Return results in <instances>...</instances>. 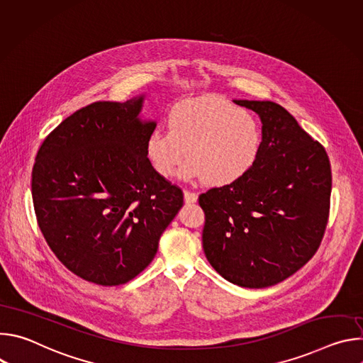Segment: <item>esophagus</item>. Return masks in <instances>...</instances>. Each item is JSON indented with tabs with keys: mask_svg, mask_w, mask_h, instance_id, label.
<instances>
[{
	"mask_svg": "<svg viewBox=\"0 0 363 363\" xmlns=\"http://www.w3.org/2000/svg\"><path fill=\"white\" fill-rule=\"evenodd\" d=\"M184 199L186 203H191V202H196L198 199V195L192 191H188V189H184Z\"/></svg>",
	"mask_w": 363,
	"mask_h": 363,
	"instance_id": "esophagus-1",
	"label": "esophagus"
}]
</instances>
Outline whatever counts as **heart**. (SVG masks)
<instances>
[{"label": "heart", "mask_w": 363, "mask_h": 363, "mask_svg": "<svg viewBox=\"0 0 363 363\" xmlns=\"http://www.w3.org/2000/svg\"><path fill=\"white\" fill-rule=\"evenodd\" d=\"M168 132L153 130L145 145L153 169L171 178L184 164L186 179L228 186L255 165L263 146L257 116L221 97H194L178 101L167 119Z\"/></svg>", "instance_id": "obj_1"}]
</instances>
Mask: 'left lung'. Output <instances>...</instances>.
<instances>
[{
    "label": "left lung",
    "instance_id": "obj_1",
    "mask_svg": "<svg viewBox=\"0 0 363 363\" xmlns=\"http://www.w3.org/2000/svg\"><path fill=\"white\" fill-rule=\"evenodd\" d=\"M263 123L254 168L238 182L199 195L203 252L225 280L274 286L318 251L329 220L332 171L320 142L270 100H234Z\"/></svg>",
    "mask_w": 363,
    "mask_h": 363
}]
</instances>
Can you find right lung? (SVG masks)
<instances>
[{"label": "right lung", "instance_id": "right-lung-1", "mask_svg": "<svg viewBox=\"0 0 363 363\" xmlns=\"http://www.w3.org/2000/svg\"><path fill=\"white\" fill-rule=\"evenodd\" d=\"M143 96L94 101L43 140L31 174L38 227L59 260L80 279L119 286L153 260L184 203L182 189L153 169L140 122Z\"/></svg>", "mask_w": 363, "mask_h": 363}]
</instances>
